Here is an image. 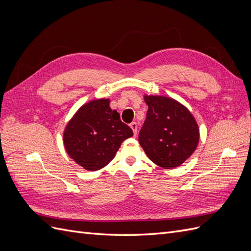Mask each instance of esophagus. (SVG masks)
I'll use <instances>...</instances> for the list:
<instances>
[{"label": "esophagus", "instance_id": "1", "mask_svg": "<svg viewBox=\"0 0 251 251\" xmlns=\"http://www.w3.org/2000/svg\"><path fill=\"white\" fill-rule=\"evenodd\" d=\"M130 126H131V128L133 130V133H134V136H136L137 135V124L136 123H132L131 125H130Z\"/></svg>", "mask_w": 251, "mask_h": 251}]
</instances>
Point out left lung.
I'll use <instances>...</instances> for the list:
<instances>
[{
	"instance_id": "8db88e82",
	"label": "left lung",
	"mask_w": 251,
	"mask_h": 251,
	"mask_svg": "<svg viewBox=\"0 0 251 251\" xmlns=\"http://www.w3.org/2000/svg\"><path fill=\"white\" fill-rule=\"evenodd\" d=\"M143 98L149 109L139 133L140 146L158 166L177 168L198 147V124L191 111L174 98L161 95H144Z\"/></svg>"
}]
</instances>
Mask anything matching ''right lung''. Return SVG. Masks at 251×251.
<instances>
[{
    "instance_id": "1",
    "label": "right lung",
    "mask_w": 251,
    "mask_h": 251,
    "mask_svg": "<svg viewBox=\"0 0 251 251\" xmlns=\"http://www.w3.org/2000/svg\"><path fill=\"white\" fill-rule=\"evenodd\" d=\"M132 136V128L110 108V100L100 98L82 104L68 121L63 142L75 162L94 172L109 164L121 143Z\"/></svg>"
}]
</instances>
